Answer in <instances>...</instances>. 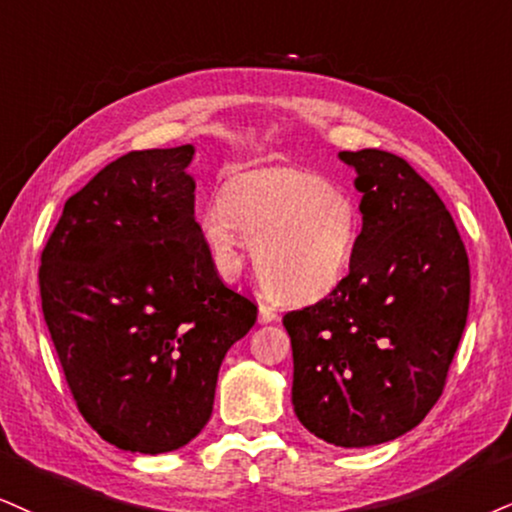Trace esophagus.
I'll return each instance as SVG.
<instances>
[{
	"label": "esophagus",
	"mask_w": 512,
	"mask_h": 512,
	"mask_svg": "<svg viewBox=\"0 0 512 512\" xmlns=\"http://www.w3.org/2000/svg\"><path fill=\"white\" fill-rule=\"evenodd\" d=\"M273 320H277V311L273 306H268V304L258 306V323L266 325V323H273Z\"/></svg>",
	"instance_id": "34e87169"
}]
</instances>
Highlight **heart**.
Returning a JSON list of instances; mask_svg holds the SVG:
<instances>
[{"mask_svg": "<svg viewBox=\"0 0 512 512\" xmlns=\"http://www.w3.org/2000/svg\"><path fill=\"white\" fill-rule=\"evenodd\" d=\"M199 232L218 270H242L254 244L258 280L285 301H313L344 280L361 244V211L344 189L299 168L244 170L223 199L199 211Z\"/></svg>", "mask_w": 512, "mask_h": 512, "instance_id": "b5f03b06", "label": "heart"}]
</instances>
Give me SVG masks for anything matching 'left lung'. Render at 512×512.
<instances>
[{
    "label": "left lung",
    "instance_id": "left-lung-1",
    "mask_svg": "<svg viewBox=\"0 0 512 512\" xmlns=\"http://www.w3.org/2000/svg\"><path fill=\"white\" fill-rule=\"evenodd\" d=\"M356 168L363 230L349 275L289 311L296 418L344 449L391 441L446 387L470 306V263L444 201L401 156L339 151Z\"/></svg>",
    "mask_w": 512,
    "mask_h": 512
}]
</instances>
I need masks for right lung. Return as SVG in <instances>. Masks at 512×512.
Instances as JSON below:
<instances>
[{
  "label": "right lung",
  "mask_w": 512,
  "mask_h": 512,
  "mask_svg": "<svg viewBox=\"0 0 512 512\" xmlns=\"http://www.w3.org/2000/svg\"><path fill=\"white\" fill-rule=\"evenodd\" d=\"M192 144L130 151L63 206L40 258L44 323L75 406L132 453L185 446L213 413L227 349L256 323L194 218Z\"/></svg>",
  "instance_id": "add662e5"
}]
</instances>
